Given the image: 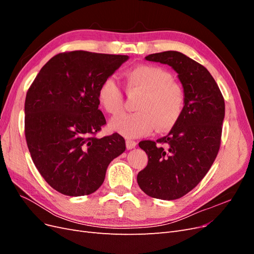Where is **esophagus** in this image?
<instances>
[{
    "mask_svg": "<svg viewBox=\"0 0 254 254\" xmlns=\"http://www.w3.org/2000/svg\"><path fill=\"white\" fill-rule=\"evenodd\" d=\"M136 142L135 141H132V140H126V147H127V149H132V148H134L135 146H136Z\"/></svg>",
    "mask_w": 254,
    "mask_h": 254,
    "instance_id": "obj_1",
    "label": "esophagus"
}]
</instances>
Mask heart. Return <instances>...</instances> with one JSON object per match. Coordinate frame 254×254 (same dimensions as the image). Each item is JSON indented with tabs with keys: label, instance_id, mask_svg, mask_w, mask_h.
Returning <instances> with one entry per match:
<instances>
[{
	"label": "heart",
	"instance_id": "b5f03b06",
	"mask_svg": "<svg viewBox=\"0 0 254 254\" xmlns=\"http://www.w3.org/2000/svg\"><path fill=\"white\" fill-rule=\"evenodd\" d=\"M165 68L152 64H139L124 73L128 94L141 93L134 113H125L111 121L110 126L126 137H139L174 127L181 118L186 96L180 84L172 79ZM99 104L111 115L124 109V96L112 77L106 78L97 90Z\"/></svg>",
	"mask_w": 254,
	"mask_h": 254
}]
</instances>
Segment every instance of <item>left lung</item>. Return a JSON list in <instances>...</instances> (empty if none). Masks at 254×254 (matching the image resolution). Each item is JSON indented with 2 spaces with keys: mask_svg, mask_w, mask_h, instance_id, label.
I'll list each match as a JSON object with an SVG mask.
<instances>
[{
  "mask_svg": "<svg viewBox=\"0 0 254 254\" xmlns=\"http://www.w3.org/2000/svg\"><path fill=\"white\" fill-rule=\"evenodd\" d=\"M148 61L168 64L178 73L186 103L181 118L167 135L141 141L148 163L137 174L145 194L175 200L193 190L211 168L221 142L225 99L206 68L176 51L151 54Z\"/></svg>",
  "mask_w": 254,
  "mask_h": 254,
  "instance_id": "8db88e82",
  "label": "left lung"
}]
</instances>
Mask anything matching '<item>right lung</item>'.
I'll list each match as a JSON object with an SVG mask.
<instances>
[{
    "label": "right lung",
    "mask_w": 254,
    "mask_h": 254,
    "mask_svg": "<svg viewBox=\"0 0 254 254\" xmlns=\"http://www.w3.org/2000/svg\"><path fill=\"white\" fill-rule=\"evenodd\" d=\"M128 58L86 51L59 53L30 84L24 106L27 147L43 179L59 193H94L111 161L125 151L119 133L96 136L106 125L97 90Z\"/></svg>",
    "instance_id": "1"
}]
</instances>
